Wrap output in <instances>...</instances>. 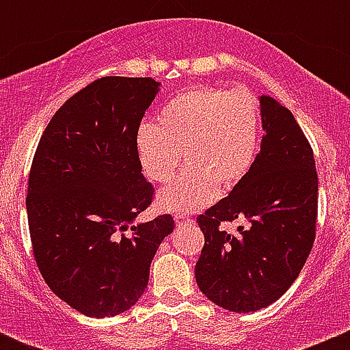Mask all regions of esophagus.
Returning <instances> with one entry per match:
<instances>
[{"instance_id": "esophagus-1", "label": "esophagus", "mask_w": 350, "mask_h": 350, "mask_svg": "<svg viewBox=\"0 0 350 350\" xmlns=\"http://www.w3.org/2000/svg\"><path fill=\"white\" fill-rule=\"evenodd\" d=\"M176 224L178 225H183V224H189V221H191V218L188 217V215L186 213H178L176 215Z\"/></svg>"}]
</instances>
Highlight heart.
Instances as JSON below:
<instances>
[{
    "mask_svg": "<svg viewBox=\"0 0 350 350\" xmlns=\"http://www.w3.org/2000/svg\"><path fill=\"white\" fill-rule=\"evenodd\" d=\"M260 109L249 91L198 86L176 94L135 133V155L144 174L167 183L185 161L188 167L159 193L169 211H196L213 203L220 185L237 186L256 161Z\"/></svg>",
    "mask_w": 350,
    "mask_h": 350,
    "instance_id": "heart-1",
    "label": "heart"
}]
</instances>
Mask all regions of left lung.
Segmentation results:
<instances>
[{
	"label": "left lung",
	"instance_id": "left-lung-1",
	"mask_svg": "<svg viewBox=\"0 0 350 350\" xmlns=\"http://www.w3.org/2000/svg\"><path fill=\"white\" fill-rule=\"evenodd\" d=\"M264 137L245 178L196 218L204 245L196 283L228 312L266 308L288 291L313 247L319 176L310 142L293 113L260 96ZM243 216L247 229L227 234L221 221Z\"/></svg>",
	"mask_w": 350,
	"mask_h": 350
}]
</instances>
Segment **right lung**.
I'll return each mask as SVG.
<instances>
[{
  "label": "right lung",
  "mask_w": 350,
  "mask_h": 350,
  "mask_svg": "<svg viewBox=\"0 0 350 350\" xmlns=\"http://www.w3.org/2000/svg\"><path fill=\"white\" fill-rule=\"evenodd\" d=\"M159 86L152 77L93 81L55 111L35 150L27 195L35 262L86 317L132 308L174 228L171 215L133 225L154 196L133 142Z\"/></svg>",
  "instance_id": "1"
}]
</instances>
